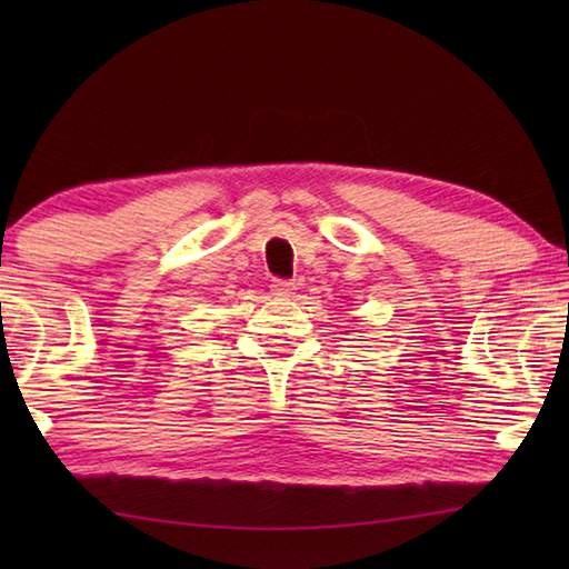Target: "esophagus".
Segmentation results:
<instances>
[{
    "instance_id": "1",
    "label": "esophagus",
    "mask_w": 569,
    "mask_h": 569,
    "mask_svg": "<svg viewBox=\"0 0 569 569\" xmlns=\"http://www.w3.org/2000/svg\"><path fill=\"white\" fill-rule=\"evenodd\" d=\"M271 293L276 298H291L296 293V283L293 281H283V278H276L271 283Z\"/></svg>"
}]
</instances>
